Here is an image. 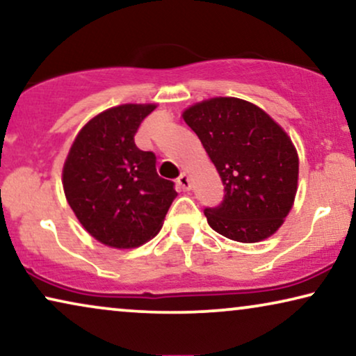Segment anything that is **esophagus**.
I'll return each mask as SVG.
<instances>
[{
	"label": "esophagus",
	"mask_w": 356,
	"mask_h": 356,
	"mask_svg": "<svg viewBox=\"0 0 356 356\" xmlns=\"http://www.w3.org/2000/svg\"><path fill=\"white\" fill-rule=\"evenodd\" d=\"M178 186L183 189V191H189L191 189V179H189L188 173H181L178 178Z\"/></svg>",
	"instance_id": "esophagus-1"
}]
</instances>
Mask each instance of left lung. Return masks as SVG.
Returning <instances> with one entry per match:
<instances>
[{
	"instance_id": "left-lung-1",
	"label": "left lung",
	"mask_w": 356,
	"mask_h": 356,
	"mask_svg": "<svg viewBox=\"0 0 356 356\" xmlns=\"http://www.w3.org/2000/svg\"><path fill=\"white\" fill-rule=\"evenodd\" d=\"M225 188L223 202L206 209L222 236L257 243L274 235L295 202L298 152L264 110L236 97H213L183 111Z\"/></svg>"
}]
</instances>
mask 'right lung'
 Returning <instances> with one entry per match:
<instances>
[{"label":"right lung","instance_id":"add662e5","mask_svg":"<svg viewBox=\"0 0 356 356\" xmlns=\"http://www.w3.org/2000/svg\"><path fill=\"white\" fill-rule=\"evenodd\" d=\"M155 104H124L95 115L72 140L63 189L77 220L102 245L133 250L157 235L178 193L159 177L155 155L134 134Z\"/></svg>","mask_w":356,"mask_h":356}]
</instances>
